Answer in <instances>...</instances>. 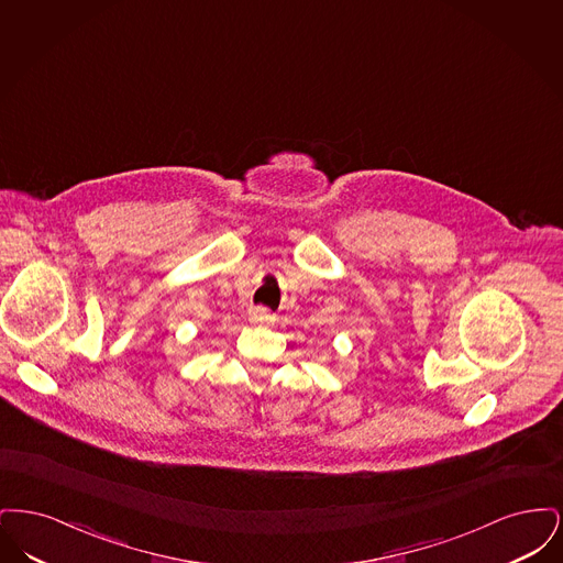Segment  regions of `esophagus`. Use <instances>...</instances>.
Wrapping results in <instances>:
<instances>
[{
    "mask_svg": "<svg viewBox=\"0 0 563 563\" xmlns=\"http://www.w3.org/2000/svg\"><path fill=\"white\" fill-rule=\"evenodd\" d=\"M249 317H251V322H257V324H266V322L272 321V314L266 308H253Z\"/></svg>",
    "mask_w": 563,
    "mask_h": 563,
    "instance_id": "obj_1",
    "label": "esophagus"
}]
</instances>
